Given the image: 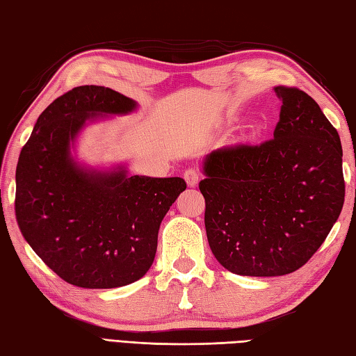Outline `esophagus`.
Returning <instances> with one entry per match:
<instances>
[{
	"label": "esophagus",
	"instance_id": "1",
	"mask_svg": "<svg viewBox=\"0 0 356 356\" xmlns=\"http://www.w3.org/2000/svg\"><path fill=\"white\" fill-rule=\"evenodd\" d=\"M184 179H186L187 186L195 187V186L198 184V181H200V172H198L197 169H195V168L187 169V170L184 172Z\"/></svg>",
	"mask_w": 356,
	"mask_h": 356
}]
</instances>
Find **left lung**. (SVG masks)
I'll return each instance as SVG.
<instances>
[{
  "label": "left lung",
  "instance_id": "8db88e82",
  "mask_svg": "<svg viewBox=\"0 0 356 356\" xmlns=\"http://www.w3.org/2000/svg\"><path fill=\"white\" fill-rule=\"evenodd\" d=\"M281 99L273 138L204 158L209 245L218 263L245 277L298 270L320 249L344 204L343 147L316 101L296 87Z\"/></svg>",
  "mask_w": 356,
  "mask_h": 356
}]
</instances>
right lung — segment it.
<instances>
[{
    "mask_svg": "<svg viewBox=\"0 0 356 356\" xmlns=\"http://www.w3.org/2000/svg\"><path fill=\"white\" fill-rule=\"evenodd\" d=\"M135 108L134 99L108 87H75L40 115L19 154V230L69 284L113 289L143 278L154 263L159 224L186 191L183 178L129 177L124 168L95 170L70 155V143L87 121Z\"/></svg>",
    "mask_w": 356,
    "mask_h": 356,
    "instance_id": "right-lung-1",
    "label": "right lung"
}]
</instances>
